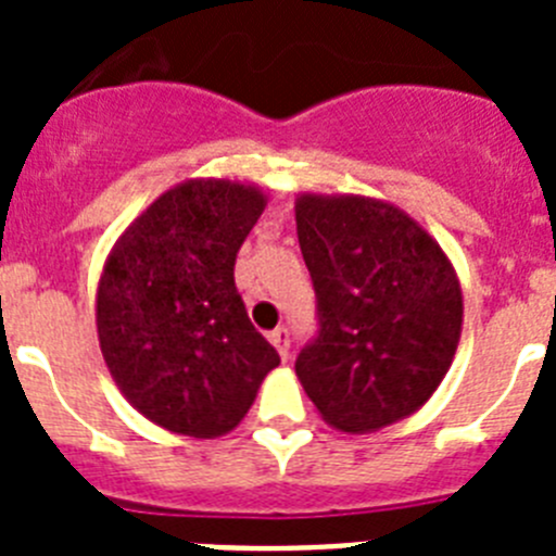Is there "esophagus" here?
Listing matches in <instances>:
<instances>
[{"instance_id":"1","label":"esophagus","mask_w":556,"mask_h":556,"mask_svg":"<svg viewBox=\"0 0 556 556\" xmlns=\"http://www.w3.org/2000/svg\"><path fill=\"white\" fill-rule=\"evenodd\" d=\"M269 342L275 345L278 356L287 362L289 358V328H275V331H269Z\"/></svg>"}]
</instances>
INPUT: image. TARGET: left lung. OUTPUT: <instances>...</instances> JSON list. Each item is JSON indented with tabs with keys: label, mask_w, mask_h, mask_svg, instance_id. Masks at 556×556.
Masks as SVG:
<instances>
[{
	"label": "left lung",
	"mask_w": 556,
	"mask_h": 556,
	"mask_svg": "<svg viewBox=\"0 0 556 556\" xmlns=\"http://www.w3.org/2000/svg\"><path fill=\"white\" fill-rule=\"evenodd\" d=\"M320 337L294 362L328 426L367 434L415 415L454 362L462 287L445 250L406 211L365 194L294 200Z\"/></svg>",
	"instance_id": "obj_1"
}]
</instances>
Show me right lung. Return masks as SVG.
I'll return each mask as SVG.
<instances>
[{"instance_id": "right-lung-1", "label": "right lung", "mask_w": 556, "mask_h": 556, "mask_svg": "<svg viewBox=\"0 0 556 556\" xmlns=\"http://www.w3.org/2000/svg\"><path fill=\"white\" fill-rule=\"evenodd\" d=\"M264 205L267 194L242 180H184L108 253L97 287L102 358L127 404L172 434L233 431L281 362L233 283Z\"/></svg>"}]
</instances>
